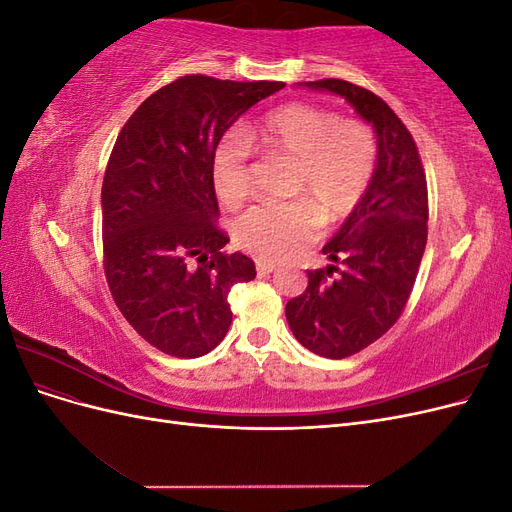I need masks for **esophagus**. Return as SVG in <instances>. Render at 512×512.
Instances as JSON below:
<instances>
[{
  "label": "esophagus",
  "instance_id": "esophagus-1",
  "mask_svg": "<svg viewBox=\"0 0 512 512\" xmlns=\"http://www.w3.org/2000/svg\"><path fill=\"white\" fill-rule=\"evenodd\" d=\"M256 269H258V273L269 275V273H273L277 267L273 265V262H269V260H256Z\"/></svg>",
  "mask_w": 512,
  "mask_h": 512
}]
</instances>
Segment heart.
<instances>
[{
	"instance_id": "1",
	"label": "heart",
	"mask_w": 512,
	"mask_h": 512,
	"mask_svg": "<svg viewBox=\"0 0 512 512\" xmlns=\"http://www.w3.org/2000/svg\"><path fill=\"white\" fill-rule=\"evenodd\" d=\"M243 136L267 156L294 162L290 194L303 200L262 203L235 224V239L258 258H286L314 241L320 218L339 224L363 203L378 168V138L367 123L342 119L312 104L292 102L267 113ZM211 183L230 209L243 205L254 190L250 147L228 134L213 149Z\"/></svg>"
}]
</instances>
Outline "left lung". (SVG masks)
I'll list each match as a JSON object with an SVG mask.
<instances>
[{"mask_svg":"<svg viewBox=\"0 0 512 512\" xmlns=\"http://www.w3.org/2000/svg\"><path fill=\"white\" fill-rule=\"evenodd\" d=\"M305 85L344 96L374 123L380 149L363 203L322 247L342 267L307 271L305 292L286 303L301 346L324 359H346L389 331L410 299L427 245V179L410 130L374 91L342 79Z\"/></svg>","mask_w":512,"mask_h":512,"instance_id":"left-lung-1","label":"left lung"}]
</instances>
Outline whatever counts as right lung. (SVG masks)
I'll list each match as a JSON object with an SVG mask.
<instances>
[{
	"label": "right lung",
	"mask_w": 512,
	"mask_h": 512,
	"mask_svg": "<svg viewBox=\"0 0 512 512\" xmlns=\"http://www.w3.org/2000/svg\"><path fill=\"white\" fill-rule=\"evenodd\" d=\"M277 81L185 74L160 87L121 128L102 181V262L119 312L145 342L177 359L218 346L232 322L230 288L256 277L228 235L211 156Z\"/></svg>",
	"instance_id": "obj_1"
}]
</instances>
